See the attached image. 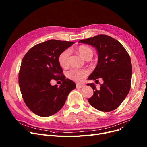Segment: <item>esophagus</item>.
<instances>
[{"mask_svg":"<svg viewBox=\"0 0 147 147\" xmlns=\"http://www.w3.org/2000/svg\"><path fill=\"white\" fill-rule=\"evenodd\" d=\"M83 86H84V85L82 84H79V83L76 84V88H83Z\"/></svg>","mask_w":147,"mask_h":147,"instance_id":"1","label":"esophagus"}]
</instances>
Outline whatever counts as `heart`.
<instances>
[{
    "instance_id": "heart-1",
    "label": "heart",
    "mask_w": 147,
    "mask_h": 147,
    "mask_svg": "<svg viewBox=\"0 0 147 147\" xmlns=\"http://www.w3.org/2000/svg\"><path fill=\"white\" fill-rule=\"evenodd\" d=\"M78 51L80 55L84 59H91L93 56V51L86 45H80L78 48ZM70 55V51L67 49L62 52L58 57V63L63 68H67L69 65V57ZM89 73L88 69H78L73 68L67 72L68 78L78 82H82Z\"/></svg>"
}]
</instances>
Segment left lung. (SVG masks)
Returning a JSON list of instances; mask_svg holds the SVG:
<instances>
[{
    "label": "left lung",
    "instance_id": "1",
    "mask_svg": "<svg viewBox=\"0 0 147 147\" xmlns=\"http://www.w3.org/2000/svg\"><path fill=\"white\" fill-rule=\"evenodd\" d=\"M79 42L93 46L98 52V64L88 79L98 81L102 78L104 81L99 90L94 83L88 84L94 90L88 99L89 104L102 111L114 110L130 89L132 68L129 53L119 41L107 35H98Z\"/></svg>",
    "mask_w": 147,
    "mask_h": 147
}]
</instances>
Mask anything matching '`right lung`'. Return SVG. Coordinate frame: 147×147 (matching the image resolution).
I'll list each match as a JSON object with an SVG mask.
<instances>
[{
  "mask_svg": "<svg viewBox=\"0 0 147 147\" xmlns=\"http://www.w3.org/2000/svg\"><path fill=\"white\" fill-rule=\"evenodd\" d=\"M74 42L49 40L34 45L23 57L18 75L22 99L28 109L41 117L57 113L67 96L76 88L75 83L65 79L58 63L59 54ZM53 79L63 83L52 86Z\"/></svg>",
  "mask_w": 147,
  "mask_h": 147,
  "instance_id": "1",
  "label": "right lung"
}]
</instances>
